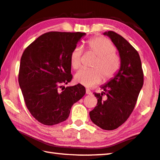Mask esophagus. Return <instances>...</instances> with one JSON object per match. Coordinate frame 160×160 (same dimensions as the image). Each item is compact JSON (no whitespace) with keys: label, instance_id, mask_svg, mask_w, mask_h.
Returning a JSON list of instances; mask_svg holds the SVG:
<instances>
[{"label":"esophagus","instance_id":"esophagus-1","mask_svg":"<svg viewBox=\"0 0 160 160\" xmlns=\"http://www.w3.org/2000/svg\"><path fill=\"white\" fill-rule=\"evenodd\" d=\"M86 93L87 95H91L92 94V92L89 90V89H86Z\"/></svg>","mask_w":160,"mask_h":160}]
</instances>
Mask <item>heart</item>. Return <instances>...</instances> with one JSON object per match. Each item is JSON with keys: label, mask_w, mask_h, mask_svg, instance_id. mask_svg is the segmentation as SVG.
<instances>
[{"label": "heart", "mask_w": 160, "mask_h": 160, "mask_svg": "<svg viewBox=\"0 0 160 160\" xmlns=\"http://www.w3.org/2000/svg\"><path fill=\"white\" fill-rule=\"evenodd\" d=\"M86 49L96 57L92 68L93 69H81L76 74V83L86 87H93L102 82L111 81L118 74L122 66L121 59L115 52L116 48L112 41L103 36H96L86 42ZM82 50L79 47L72 50L69 55L70 66L74 70L78 69L82 64Z\"/></svg>", "instance_id": "heart-1"}]
</instances>
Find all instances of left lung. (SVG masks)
Listing matches in <instances>:
<instances>
[{
  "instance_id": "1",
  "label": "left lung",
  "mask_w": 160,
  "mask_h": 160,
  "mask_svg": "<svg viewBox=\"0 0 160 160\" xmlns=\"http://www.w3.org/2000/svg\"><path fill=\"white\" fill-rule=\"evenodd\" d=\"M103 34L109 36L115 45L122 66L118 74L102 86L101 93H94L97 106L89 114L98 127L110 131L124 124L132 113L143 85V72L138 52L124 38L112 31Z\"/></svg>"
}]
</instances>
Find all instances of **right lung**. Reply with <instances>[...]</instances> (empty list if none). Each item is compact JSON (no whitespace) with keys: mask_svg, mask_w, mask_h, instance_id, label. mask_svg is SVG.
<instances>
[{"mask_svg":"<svg viewBox=\"0 0 160 160\" xmlns=\"http://www.w3.org/2000/svg\"><path fill=\"white\" fill-rule=\"evenodd\" d=\"M86 33L50 32L32 42L22 55L19 84L25 104L41 124L52 126L68 118L75 102L86 93L79 84L62 88L72 81L69 55Z\"/></svg>","mask_w":160,"mask_h":160,"instance_id":"1","label":"right lung"}]
</instances>
